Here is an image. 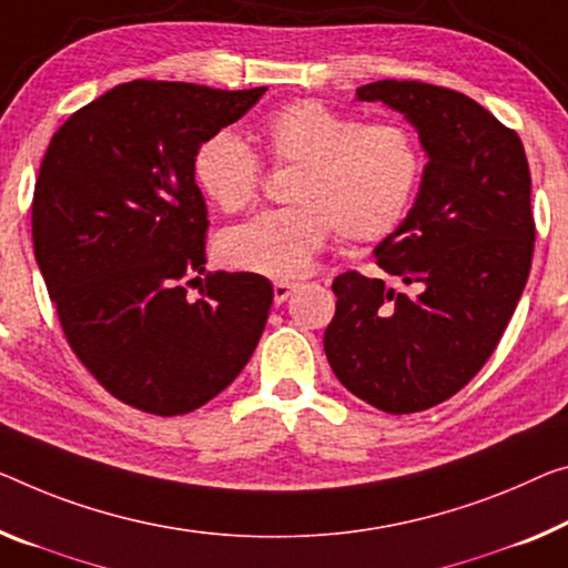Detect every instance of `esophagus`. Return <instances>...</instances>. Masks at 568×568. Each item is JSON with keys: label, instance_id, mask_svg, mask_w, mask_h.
Here are the masks:
<instances>
[{"label": "esophagus", "instance_id": "34e87169", "mask_svg": "<svg viewBox=\"0 0 568 568\" xmlns=\"http://www.w3.org/2000/svg\"><path fill=\"white\" fill-rule=\"evenodd\" d=\"M292 292H296L294 282H274V302L282 304L292 296Z\"/></svg>", "mask_w": 568, "mask_h": 568}]
</instances>
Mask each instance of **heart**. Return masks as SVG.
<instances>
[{
  "instance_id": "1",
  "label": "heart",
  "mask_w": 568,
  "mask_h": 568,
  "mask_svg": "<svg viewBox=\"0 0 568 568\" xmlns=\"http://www.w3.org/2000/svg\"><path fill=\"white\" fill-rule=\"evenodd\" d=\"M276 164H300L292 207L264 211L221 239L217 254L235 272L296 278L310 272L333 229L339 239L371 243L394 233L412 207L424 152L400 121L365 124L320 101H294L261 126ZM197 187L225 213L254 203L258 154L231 132H215L193 154Z\"/></svg>"
}]
</instances>
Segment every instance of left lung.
<instances>
[{
  "label": "left lung",
  "instance_id": "obj_1",
  "mask_svg": "<svg viewBox=\"0 0 568 568\" xmlns=\"http://www.w3.org/2000/svg\"><path fill=\"white\" fill-rule=\"evenodd\" d=\"M357 101L404 113L429 156L406 221L375 248V264L414 294L339 274L325 353L365 404L414 414L465 388L516 312L536 241L530 170L520 136L465 93L375 81Z\"/></svg>",
  "mask_w": 568,
  "mask_h": 568
}]
</instances>
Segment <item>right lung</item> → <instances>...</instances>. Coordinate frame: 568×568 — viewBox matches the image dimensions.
<instances>
[{
    "label": "right lung",
    "mask_w": 568,
    "mask_h": 568,
    "mask_svg": "<svg viewBox=\"0 0 568 568\" xmlns=\"http://www.w3.org/2000/svg\"><path fill=\"white\" fill-rule=\"evenodd\" d=\"M264 91L121 83L78 109L42 156L32 243L60 327L93 378L139 412L207 404L266 327L268 278L205 272L207 207L193 174L200 142Z\"/></svg>",
    "instance_id": "1"
}]
</instances>
